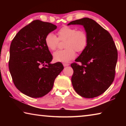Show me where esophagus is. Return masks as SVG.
<instances>
[{
  "mask_svg": "<svg viewBox=\"0 0 126 126\" xmlns=\"http://www.w3.org/2000/svg\"><path fill=\"white\" fill-rule=\"evenodd\" d=\"M63 64L64 65V67H67V66H68V65H69L68 63H63Z\"/></svg>",
  "mask_w": 126,
  "mask_h": 126,
  "instance_id": "1",
  "label": "esophagus"
}]
</instances>
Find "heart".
<instances>
[{
    "instance_id": "heart-1",
    "label": "heart",
    "mask_w": 126,
    "mask_h": 126,
    "mask_svg": "<svg viewBox=\"0 0 126 126\" xmlns=\"http://www.w3.org/2000/svg\"><path fill=\"white\" fill-rule=\"evenodd\" d=\"M58 38L52 33L47 34L44 39L47 47L50 50L56 49L59 40L64 41V49L59 50L53 53V58L56 62H68L76 57V51L82 52L88 44V34L83 29L77 30L76 28L64 26L57 32Z\"/></svg>"
}]
</instances>
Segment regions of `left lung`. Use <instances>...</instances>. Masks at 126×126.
Returning <instances> with one entry per match:
<instances>
[{"label":"left lung","mask_w":126,"mask_h":126,"mask_svg":"<svg viewBox=\"0 0 126 126\" xmlns=\"http://www.w3.org/2000/svg\"><path fill=\"white\" fill-rule=\"evenodd\" d=\"M71 24L83 25L88 37L86 48L75 60L77 62L71 64L73 69L72 83L79 95L92 98L103 93L113 82L117 48L110 33L92 19L84 18L68 25Z\"/></svg>","instance_id":"8db88e82"}]
</instances>
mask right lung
<instances>
[{
  "label": "right lung",
  "mask_w": 126,
  "mask_h": 126,
  "mask_svg": "<svg viewBox=\"0 0 126 126\" xmlns=\"http://www.w3.org/2000/svg\"><path fill=\"white\" fill-rule=\"evenodd\" d=\"M55 25L33 20L15 36L10 47L9 69L15 86L32 98L45 95L52 90L55 79L63 69L61 62L53 59L44 42Z\"/></svg>",
  "instance_id": "add662e5"
}]
</instances>
